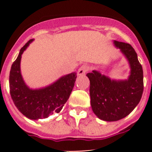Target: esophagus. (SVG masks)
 Returning <instances> with one entry per match:
<instances>
[{
    "label": "esophagus",
    "instance_id": "esophagus-1",
    "mask_svg": "<svg viewBox=\"0 0 152 152\" xmlns=\"http://www.w3.org/2000/svg\"><path fill=\"white\" fill-rule=\"evenodd\" d=\"M88 65H85V64H84V65H82V66L80 67V68L78 69V71H77V75L80 76V75H85L86 72H87V71H88Z\"/></svg>",
    "mask_w": 152,
    "mask_h": 152
}]
</instances>
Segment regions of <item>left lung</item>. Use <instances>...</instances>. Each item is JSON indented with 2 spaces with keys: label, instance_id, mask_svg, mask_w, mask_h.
I'll list each match as a JSON object with an SVG mask.
<instances>
[{
  "label": "left lung",
  "instance_id": "1",
  "mask_svg": "<svg viewBox=\"0 0 152 152\" xmlns=\"http://www.w3.org/2000/svg\"><path fill=\"white\" fill-rule=\"evenodd\" d=\"M114 45L126 57L130 67L126 80L111 79L93 70L87 74L93 112L103 121H118L128 116L140 101L143 93V70L135 49L128 43L114 40Z\"/></svg>",
  "mask_w": 152,
  "mask_h": 152
}]
</instances>
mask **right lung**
Returning a JSON list of instances; mask_svg holds the SVG:
<instances>
[{
    "label": "right lung",
    "instance_id": "1",
    "mask_svg": "<svg viewBox=\"0 0 152 152\" xmlns=\"http://www.w3.org/2000/svg\"><path fill=\"white\" fill-rule=\"evenodd\" d=\"M33 41L30 39L20 51L10 72V93L18 110L29 119L38 120L59 113L69 98L75 86V72L64 75L49 86L29 88L21 75L20 61L23 52Z\"/></svg>",
    "mask_w": 152,
    "mask_h": 152
}]
</instances>
